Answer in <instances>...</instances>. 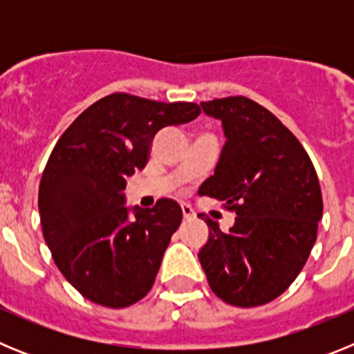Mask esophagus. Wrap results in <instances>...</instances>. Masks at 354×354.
Here are the masks:
<instances>
[{"mask_svg":"<svg viewBox=\"0 0 354 354\" xmlns=\"http://www.w3.org/2000/svg\"><path fill=\"white\" fill-rule=\"evenodd\" d=\"M180 207H183L184 220H192L193 216H195V211H193V207L189 204H183V205H180Z\"/></svg>","mask_w":354,"mask_h":354,"instance_id":"34e87169","label":"esophagus"}]
</instances>
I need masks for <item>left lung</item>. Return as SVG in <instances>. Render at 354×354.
<instances>
[{
  "mask_svg": "<svg viewBox=\"0 0 354 354\" xmlns=\"http://www.w3.org/2000/svg\"><path fill=\"white\" fill-rule=\"evenodd\" d=\"M200 106L220 118L227 142L198 193L237 214L228 232L200 214L209 227L200 264L225 303L266 305L289 289L314 248L323 218L317 174L298 138L264 106L243 95Z\"/></svg>",
  "mask_w": 354,
  "mask_h": 354,
  "instance_id": "obj_1",
  "label": "left lung"
}]
</instances>
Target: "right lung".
Here are the masks:
<instances>
[{"label":"right lung","mask_w":354,"mask_h":354,"mask_svg":"<svg viewBox=\"0 0 354 354\" xmlns=\"http://www.w3.org/2000/svg\"><path fill=\"white\" fill-rule=\"evenodd\" d=\"M195 102H159L117 92L86 108L56 142L39 187L44 239L53 261L84 298L126 308L152 289L183 209L124 205L126 179L149 162L158 131L192 122Z\"/></svg>","instance_id":"1"}]
</instances>
